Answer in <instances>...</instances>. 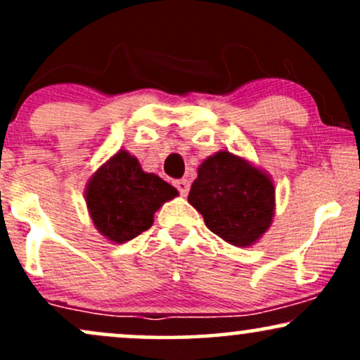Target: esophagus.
<instances>
[{
  "mask_svg": "<svg viewBox=\"0 0 360 360\" xmlns=\"http://www.w3.org/2000/svg\"><path fill=\"white\" fill-rule=\"evenodd\" d=\"M174 186H176L177 191L183 194V196H186V194L189 193V186L191 184H189L188 179H177V181H174Z\"/></svg>",
  "mask_w": 360,
  "mask_h": 360,
  "instance_id": "1",
  "label": "esophagus"
}]
</instances>
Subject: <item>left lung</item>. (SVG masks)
<instances>
[{
	"mask_svg": "<svg viewBox=\"0 0 360 360\" xmlns=\"http://www.w3.org/2000/svg\"><path fill=\"white\" fill-rule=\"evenodd\" d=\"M274 184L242 157L218 152L198 169L188 201L205 225L237 247L252 245L269 229L274 214Z\"/></svg>",
	"mask_w": 360,
	"mask_h": 360,
	"instance_id": "obj_1",
	"label": "left lung"
}]
</instances>
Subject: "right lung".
<instances>
[{"instance_id": "add662e5", "label": "right lung", "mask_w": 360, "mask_h": 360, "mask_svg": "<svg viewBox=\"0 0 360 360\" xmlns=\"http://www.w3.org/2000/svg\"><path fill=\"white\" fill-rule=\"evenodd\" d=\"M177 191L139 160L120 150L89 179L86 203L94 226L111 242L123 243L152 226L154 213Z\"/></svg>"}]
</instances>
